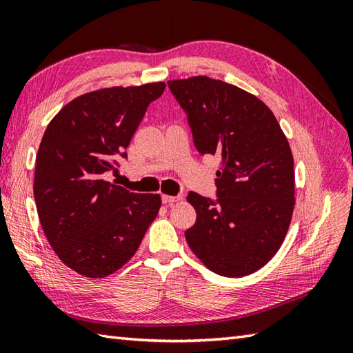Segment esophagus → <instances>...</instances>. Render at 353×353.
<instances>
[{
    "mask_svg": "<svg viewBox=\"0 0 353 353\" xmlns=\"http://www.w3.org/2000/svg\"><path fill=\"white\" fill-rule=\"evenodd\" d=\"M181 199H182V196H162V203L171 205V203H174V201H179Z\"/></svg>",
    "mask_w": 353,
    "mask_h": 353,
    "instance_id": "1",
    "label": "esophagus"
}]
</instances>
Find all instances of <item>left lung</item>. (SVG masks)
Listing matches in <instances>:
<instances>
[{"label":"left lung","mask_w":353,"mask_h":353,"mask_svg":"<svg viewBox=\"0 0 353 353\" xmlns=\"http://www.w3.org/2000/svg\"><path fill=\"white\" fill-rule=\"evenodd\" d=\"M197 152L216 154V199L190 192L197 212L186 243L214 273L243 277L283 243L294 209V161L273 112L238 86L206 76L170 80Z\"/></svg>","instance_id":"left-lung-1"}]
</instances>
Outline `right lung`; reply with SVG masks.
<instances>
[{
    "label": "right lung",
    "instance_id": "obj_1",
    "mask_svg": "<svg viewBox=\"0 0 353 353\" xmlns=\"http://www.w3.org/2000/svg\"><path fill=\"white\" fill-rule=\"evenodd\" d=\"M165 83L106 88L74 99L51 119L36 156L41 226L65 265L106 277L129 261L161 208L159 194L106 182Z\"/></svg>",
    "mask_w": 353,
    "mask_h": 353
}]
</instances>
